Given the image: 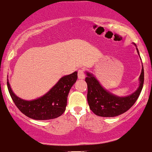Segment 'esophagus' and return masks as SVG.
<instances>
[{"instance_id": "1", "label": "esophagus", "mask_w": 152, "mask_h": 152, "mask_svg": "<svg viewBox=\"0 0 152 152\" xmlns=\"http://www.w3.org/2000/svg\"><path fill=\"white\" fill-rule=\"evenodd\" d=\"M77 76L79 79H84L85 77V72H84V70L83 69H79L78 70V72H77Z\"/></svg>"}]
</instances>
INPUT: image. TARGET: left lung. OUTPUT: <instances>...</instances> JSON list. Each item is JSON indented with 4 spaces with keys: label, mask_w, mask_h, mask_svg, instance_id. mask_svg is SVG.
Wrapping results in <instances>:
<instances>
[{
    "label": "left lung",
    "mask_w": 152,
    "mask_h": 152,
    "mask_svg": "<svg viewBox=\"0 0 152 152\" xmlns=\"http://www.w3.org/2000/svg\"><path fill=\"white\" fill-rule=\"evenodd\" d=\"M134 45L136 46L135 44ZM136 50L139 54L137 48ZM86 75V82L88 85L87 99L90 109L95 115L105 117H116L127 112L138 99L143 88L144 80V72L142 64L138 89L130 95L120 97L104 88L94 75L88 72Z\"/></svg>",
    "instance_id": "8db88e82"
}]
</instances>
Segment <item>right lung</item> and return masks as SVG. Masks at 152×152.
Wrapping results in <instances>:
<instances>
[{
  "instance_id": "add662e5",
  "label": "right lung",
  "mask_w": 152,
  "mask_h": 152,
  "mask_svg": "<svg viewBox=\"0 0 152 152\" xmlns=\"http://www.w3.org/2000/svg\"><path fill=\"white\" fill-rule=\"evenodd\" d=\"M77 80V72L64 76L45 95L32 101L24 100L16 96L9 80L7 86L13 102L22 113L33 120H47L56 118L64 112L68 94Z\"/></svg>"
}]
</instances>
